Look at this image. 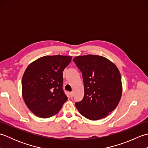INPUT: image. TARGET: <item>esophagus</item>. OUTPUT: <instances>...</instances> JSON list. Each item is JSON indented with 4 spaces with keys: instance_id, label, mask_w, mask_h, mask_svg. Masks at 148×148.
<instances>
[{
    "instance_id": "obj_1",
    "label": "esophagus",
    "mask_w": 148,
    "mask_h": 148,
    "mask_svg": "<svg viewBox=\"0 0 148 148\" xmlns=\"http://www.w3.org/2000/svg\"><path fill=\"white\" fill-rule=\"evenodd\" d=\"M74 92H71V93H70V97H73V96H74Z\"/></svg>"
}]
</instances>
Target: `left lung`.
I'll return each mask as SVG.
<instances>
[{
  "label": "left lung",
  "instance_id": "obj_1",
  "mask_svg": "<svg viewBox=\"0 0 148 148\" xmlns=\"http://www.w3.org/2000/svg\"><path fill=\"white\" fill-rule=\"evenodd\" d=\"M82 72L84 97L75 103L90 120L106 118L117 107L122 95L120 72L114 63L99 55L77 56L73 59Z\"/></svg>",
  "mask_w": 148,
  "mask_h": 148
}]
</instances>
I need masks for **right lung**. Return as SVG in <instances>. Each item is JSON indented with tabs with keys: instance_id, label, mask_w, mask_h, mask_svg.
<instances>
[{
	"instance_id": "right-lung-1",
	"label": "right lung",
	"mask_w": 148,
	"mask_h": 148,
	"mask_svg": "<svg viewBox=\"0 0 148 148\" xmlns=\"http://www.w3.org/2000/svg\"><path fill=\"white\" fill-rule=\"evenodd\" d=\"M71 59V56H45L27 67L22 77V96L28 108L36 116L51 117L67 100L62 89V72Z\"/></svg>"
}]
</instances>
